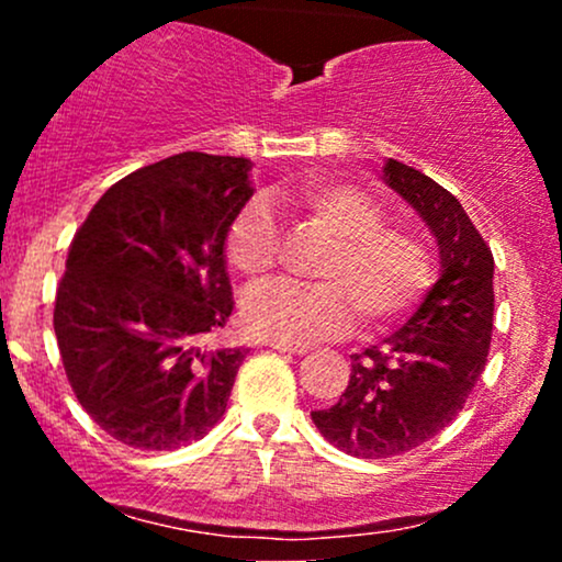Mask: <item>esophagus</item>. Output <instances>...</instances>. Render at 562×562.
I'll use <instances>...</instances> for the list:
<instances>
[{"label":"esophagus","instance_id":"esophagus-1","mask_svg":"<svg viewBox=\"0 0 562 562\" xmlns=\"http://www.w3.org/2000/svg\"><path fill=\"white\" fill-rule=\"evenodd\" d=\"M272 348H277L280 353H293V357H303L308 353V346H290V344H269Z\"/></svg>","mask_w":562,"mask_h":562}]
</instances>
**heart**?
Segmentation results:
<instances>
[{
	"mask_svg": "<svg viewBox=\"0 0 562 562\" xmlns=\"http://www.w3.org/2000/svg\"><path fill=\"white\" fill-rule=\"evenodd\" d=\"M290 203L330 237L314 274L322 282L295 285L272 280L243 301L250 335L277 344H308L346 330L353 310L364 325H389L409 312L428 290L434 261L417 235L385 227L383 209L359 187L312 179L293 190ZM280 235L272 214L250 203L227 235L232 267L261 277L274 267Z\"/></svg>",
	"mask_w": 562,
	"mask_h": 562,
	"instance_id": "obj_1",
	"label": "heart"
}]
</instances>
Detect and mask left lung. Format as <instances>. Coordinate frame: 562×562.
Wrapping results in <instances>:
<instances>
[{"label":"left lung","mask_w":562,"mask_h":562,"mask_svg":"<svg viewBox=\"0 0 562 562\" xmlns=\"http://www.w3.org/2000/svg\"><path fill=\"white\" fill-rule=\"evenodd\" d=\"M383 182L428 224L441 269L402 330L353 353L344 396L312 412L333 447L362 460L404 454L460 415L486 367L494 322V256L460 200L393 158Z\"/></svg>","instance_id":"1"}]
</instances>
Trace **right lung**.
I'll return each mask as SVG.
<instances>
[{"mask_svg": "<svg viewBox=\"0 0 562 562\" xmlns=\"http://www.w3.org/2000/svg\"><path fill=\"white\" fill-rule=\"evenodd\" d=\"M250 160L179 153L115 182L70 243L55 335L70 389L115 441L171 451L222 420L245 348L200 346L232 314L227 235Z\"/></svg>", "mask_w": 562, "mask_h": 562, "instance_id": "1", "label": "right lung"}]
</instances>
